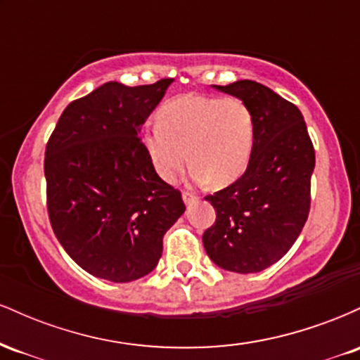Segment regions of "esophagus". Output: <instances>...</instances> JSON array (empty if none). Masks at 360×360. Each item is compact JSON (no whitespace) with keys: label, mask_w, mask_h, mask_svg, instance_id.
Wrapping results in <instances>:
<instances>
[{"label":"esophagus","mask_w":360,"mask_h":360,"mask_svg":"<svg viewBox=\"0 0 360 360\" xmlns=\"http://www.w3.org/2000/svg\"><path fill=\"white\" fill-rule=\"evenodd\" d=\"M183 200H184L186 205L191 206L193 203H196V201H198V196L194 193H191V191H184L183 193Z\"/></svg>","instance_id":"obj_1"}]
</instances>
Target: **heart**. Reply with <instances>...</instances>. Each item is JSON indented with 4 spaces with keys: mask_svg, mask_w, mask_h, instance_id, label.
I'll use <instances>...</instances> for the list:
<instances>
[{
    "mask_svg": "<svg viewBox=\"0 0 360 360\" xmlns=\"http://www.w3.org/2000/svg\"><path fill=\"white\" fill-rule=\"evenodd\" d=\"M157 118L159 123L143 131V147L162 179L174 181L188 157L196 183L230 184L249 166L255 122L238 98L188 94L169 101Z\"/></svg>",
    "mask_w": 360,
    "mask_h": 360,
    "instance_id": "b5f03b06",
    "label": "heart"
}]
</instances>
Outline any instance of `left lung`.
I'll use <instances>...</instances> for the list:
<instances>
[{
  "label": "left lung",
  "instance_id": "8db88e82",
  "mask_svg": "<svg viewBox=\"0 0 360 360\" xmlns=\"http://www.w3.org/2000/svg\"><path fill=\"white\" fill-rule=\"evenodd\" d=\"M247 103L255 122L250 162L235 183L205 196L217 220L203 233L210 259L225 271L259 272L291 249L311 203L315 148L303 115L267 86H214Z\"/></svg>",
  "mask_w": 360,
  "mask_h": 360
}]
</instances>
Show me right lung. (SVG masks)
Returning <instances> with one entry per match:
<instances>
[{
    "label": "right lung",
    "instance_id": "1",
    "mask_svg": "<svg viewBox=\"0 0 360 360\" xmlns=\"http://www.w3.org/2000/svg\"><path fill=\"white\" fill-rule=\"evenodd\" d=\"M171 82H106L69 103L45 147L52 230L74 262L96 278L130 283L154 271L164 233L186 210L139 137Z\"/></svg>",
    "mask_w": 360,
    "mask_h": 360
}]
</instances>
